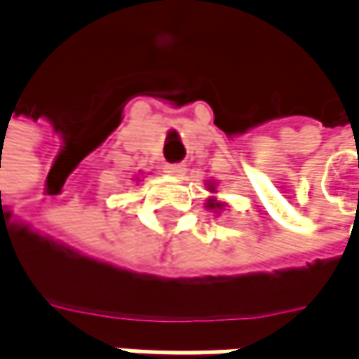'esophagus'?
Wrapping results in <instances>:
<instances>
[{"instance_id":"esophagus-1","label":"esophagus","mask_w":359,"mask_h":359,"mask_svg":"<svg viewBox=\"0 0 359 359\" xmlns=\"http://www.w3.org/2000/svg\"><path fill=\"white\" fill-rule=\"evenodd\" d=\"M167 171L173 173V175H184L186 173V163H173V165H167Z\"/></svg>"}]
</instances>
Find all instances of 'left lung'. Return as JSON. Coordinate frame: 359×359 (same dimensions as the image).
<instances>
[{"mask_svg":"<svg viewBox=\"0 0 359 359\" xmlns=\"http://www.w3.org/2000/svg\"><path fill=\"white\" fill-rule=\"evenodd\" d=\"M210 192H215V188H210ZM208 206H210V208H223V204L217 201H208Z\"/></svg>","mask_w":359,"mask_h":359,"instance_id":"1","label":"left lung"}]
</instances>
